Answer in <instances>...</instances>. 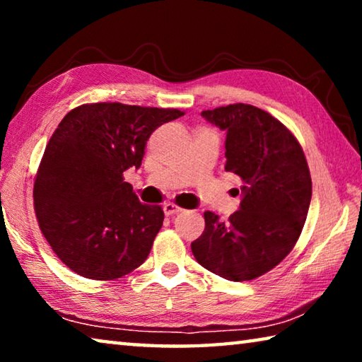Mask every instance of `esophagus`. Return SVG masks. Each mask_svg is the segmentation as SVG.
Wrapping results in <instances>:
<instances>
[{
    "label": "esophagus",
    "mask_w": 362,
    "mask_h": 362,
    "mask_svg": "<svg viewBox=\"0 0 362 362\" xmlns=\"http://www.w3.org/2000/svg\"><path fill=\"white\" fill-rule=\"evenodd\" d=\"M163 211H164V214H166V216H174V214L182 212V207H179L174 203H166L163 206Z\"/></svg>",
    "instance_id": "34e87169"
}]
</instances>
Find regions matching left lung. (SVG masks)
Listing matches in <instances>:
<instances>
[{
    "mask_svg": "<svg viewBox=\"0 0 362 362\" xmlns=\"http://www.w3.org/2000/svg\"><path fill=\"white\" fill-rule=\"evenodd\" d=\"M201 116L226 132L225 170L241 177V204L228 222L206 211L192 243L194 259L228 281H250L274 268L296 246L311 201L303 150L283 122L247 103Z\"/></svg>",
    "mask_w": 362,
    "mask_h": 362,
    "instance_id": "8db88e82",
    "label": "left lung"
}]
</instances>
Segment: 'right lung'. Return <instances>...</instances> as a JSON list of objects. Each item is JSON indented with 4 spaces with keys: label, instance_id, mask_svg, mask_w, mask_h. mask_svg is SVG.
Returning <instances> with one entry per match:
<instances>
[{
    "label": "right lung",
    "instance_id": "obj_1",
    "mask_svg": "<svg viewBox=\"0 0 362 362\" xmlns=\"http://www.w3.org/2000/svg\"><path fill=\"white\" fill-rule=\"evenodd\" d=\"M174 108L86 103L60 121L35 179L36 218L49 246L89 279L124 276L142 265L164 212L142 204L122 174L139 169L146 140Z\"/></svg>",
    "mask_w": 362,
    "mask_h": 362
}]
</instances>
